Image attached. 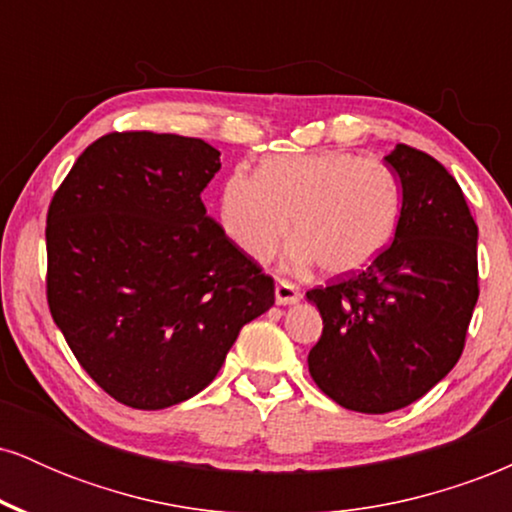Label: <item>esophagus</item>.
<instances>
[{"mask_svg": "<svg viewBox=\"0 0 512 512\" xmlns=\"http://www.w3.org/2000/svg\"><path fill=\"white\" fill-rule=\"evenodd\" d=\"M301 289H298L296 284L289 279H279L276 281V303L281 305H291V303H298L301 301Z\"/></svg>", "mask_w": 512, "mask_h": 512, "instance_id": "esophagus-1", "label": "esophagus"}]
</instances>
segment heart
Listing matches in <instances>:
<instances>
[{
	"instance_id": "heart-1",
	"label": "heart",
	"mask_w": 512,
	"mask_h": 512,
	"mask_svg": "<svg viewBox=\"0 0 512 512\" xmlns=\"http://www.w3.org/2000/svg\"><path fill=\"white\" fill-rule=\"evenodd\" d=\"M399 187L375 156L327 149L272 156L248 173L236 168L221 192V223L245 255L264 260L289 233L293 260L327 274H354L390 243Z\"/></svg>"
}]
</instances>
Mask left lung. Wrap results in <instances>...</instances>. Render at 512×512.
<instances>
[{
	"mask_svg": "<svg viewBox=\"0 0 512 512\" xmlns=\"http://www.w3.org/2000/svg\"><path fill=\"white\" fill-rule=\"evenodd\" d=\"M385 161L402 182L395 240L366 269L308 291L322 315L310 375L361 414L397 411L440 383L479 298L477 223L457 180L407 144Z\"/></svg>",
	"mask_w": 512,
	"mask_h": 512,
	"instance_id": "8db88e82",
	"label": "left lung"
}]
</instances>
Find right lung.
<instances>
[{
    "label": "right lung",
    "instance_id": "add662e5",
    "mask_svg": "<svg viewBox=\"0 0 512 512\" xmlns=\"http://www.w3.org/2000/svg\"><path fill=\"white\" fill-rule=\"evenodd\" d=\"M219 151L146 129L86 146L48 207L45 296L96 385L166 409L216 378L240 327L274 305V279L207 216Z\"/></svg>",
    "mask_w": 512,
    "mask_h": 512
}]
</instances>
